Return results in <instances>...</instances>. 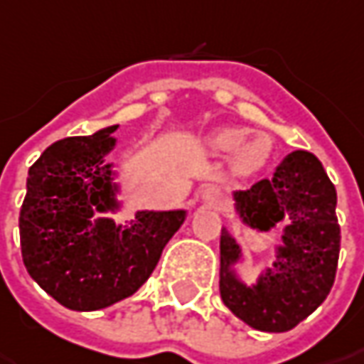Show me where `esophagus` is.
Instances as JSON below:
<instances>
[{"label":"esophagus","instance_id":"34e87169","mask_svg":"<svg viewBox=\"0 0 364 364\" xmlns=\"http://www.w3.org/2000/svg\"><path fill=\"white\" fill-rule=\"evenodd\" d=\"M201 199L208 203V205H212V208H224V203H226V196H224V191L220 189V187H215V185H208V187H203L201 189Z\"/></svg>","mask_w":364,"mask_h":364}]
</instances>
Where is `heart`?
<instances>
[{
    "mask_svg": "<svg viewBox=\"0 0 364 364\" xmlns=\"http://www.w3.org/2000/svg\"><path fill=\"white\" fill-rule=\"evenodd\" d=\"M246 140L245 130H224L215 136V146L222 151H238ZM271 154V142L269 138H255L252 142H248L245 149L238 154V166L242 171H255L259 166L264 165V161Z\"/></svg>",
    "mask_w": 364,
    "mask_h": 364,
    "instance_id": "obj_1",
    "label": "heart"
}]
</instances>
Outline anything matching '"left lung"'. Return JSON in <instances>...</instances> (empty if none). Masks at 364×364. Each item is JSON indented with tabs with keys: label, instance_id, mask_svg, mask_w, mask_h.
<instances>
[{
	"label": "left lung",
	"instance_id": "8db88e82",
	"mask_svg": "<svg viewBox=\"0 0 364 364\" xmlns=\"http://www.w3.org/2000/svg\"><path fill=\"white\" fill-rule=\"evenodd\" d=\"M236 203L255 228L269 230L281 220L289 226L275 269L257 287H245L230 275L238 245L222 230V299L248 326L261 332H287L304 322L334 285L340 252L336 189L311 152L295 151L281 161L273 177L238 191Z\"/></svg>",
	"mask_w": 364,
	"mask_h": 364
}]
</instances>
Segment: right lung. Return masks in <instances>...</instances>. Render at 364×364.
<instances>
[{
    "mask_svg": "<svg viewBox=\"0 0 364 364\" xmlns=\"http://www.w3.org/2000/svg\"><path fill=\"white\" fill-rule=\"evenodd\" d=\"M118 126L50 144L30 166L20 210V246L30 277L60 306L102 309L151 277L185 212H140L128 226L93 220L112 205L109 171L100 163Z\"/></svg>",
    "mask_w": 364,
    "mask_h": 364,
    "instance_id": "obj_1",
    "label": "right lung"
}]
</instances>
